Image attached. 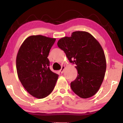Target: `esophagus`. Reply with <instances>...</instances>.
Segmentation results:
<instances>
[{
    "label": "esophagus",
    "instance_id": "1",
    "mask_svg": "<svg viewBox=\"0 0 123 123\" xmlns=\"http://www.w3.org/2000/svg\"><path fill=\"white\" fill-rule=\"evenodd\" d=\"M64 68H65V67L64 66H62V68H61V69H60V72L61 73H63V72H64Z\"/></svg>",
    "mask_w": 123,
    "mask_h": 123
}]
</instances>
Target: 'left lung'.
<instances>
[{
  "mask_svg": "<svg viewBox=\"0 0 123 123\" xmlns=\"http://www.w3.org/2000/svg\"><path fill=\"white\" fill-rule=\"evenodd\" d=\"M57 45L70 63L76 65L78 76L70 84L72 91L84 99L96 94L106 69L105 53L99 42L89 32L78 31L60 39Z\"/></svg>",
  "mask_w": 123,
  "mask_h": 123,
  "instance_id": "8db88e82",
  "label": "left lung"
}]
</instances>
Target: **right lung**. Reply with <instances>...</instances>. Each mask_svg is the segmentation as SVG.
I'll return each mask as SVG.
<instances>
[{
    "mask_svg": "<svg viewBox=\"0 0 123 123\" xmlns=\"http://www.w3.org/2000/svg\"><path fill=\"white\" fill-rule=\"evenodd\" d=\"M56 38L32 35L25 39L16 57L18 76L23 86L34 97L42 99L53 91L59 75L51 71L48 59Z\"/></svg>",
    "mask_w": 123,
    "mask_h": 123,
    "instance_id": "right-lung-1",
    "label": "right lung"
}]
</instances>
